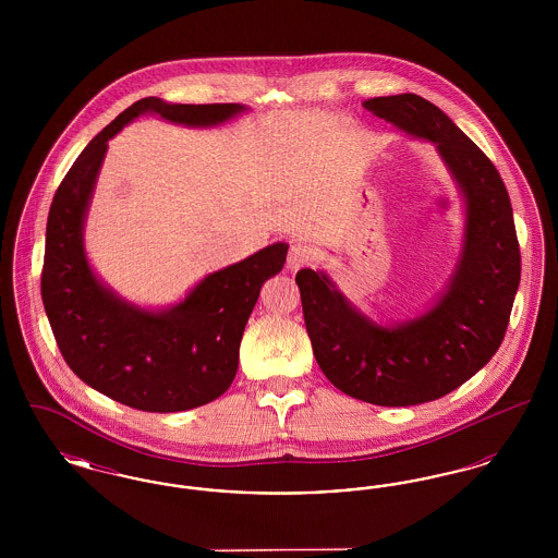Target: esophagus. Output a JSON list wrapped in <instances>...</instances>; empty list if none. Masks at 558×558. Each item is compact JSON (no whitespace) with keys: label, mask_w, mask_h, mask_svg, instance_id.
Here are the masks:
<instances>
[{"label":"esophagus","mask_w":558,"mask_h":558,"mask_svg":"<svg viewBox=\"0 0 558 558\" xmlns=\"http://www.w3.org/2000/svg\"><path fill=\"white\" fill-rule=\"evenodd\" d=\"M310 259H312V248L305 242H301V240L291 242L289 259H287V267L289 269H299V267L307 266Z\"/></svg>","instance_id":"obj_1"}]
</instances>
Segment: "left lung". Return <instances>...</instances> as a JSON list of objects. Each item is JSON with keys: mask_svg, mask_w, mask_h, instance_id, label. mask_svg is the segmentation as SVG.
Returning <instances> with one entry per match:
<instances>
[{"mask_svg": "<svg viewBox=\"0 0 558 558\" xmlns=\"http://www.w3.org/2000/svg\"><path fill=\"white\" fill-rule=\"evenodd\" d=\"M364 108L433 142L464 194V244L450 287L421 318L387 328L360 314L326 274L307 267L294 280L326 378L374 405H416L458 389L502 345L521 251L498 169L446 112L416 94L372 98Z\"/></svg>", "mask_w": 558, "mask_h": 558, "instance_id": "left-lung-1", "label": "left lung"}]
</instances>
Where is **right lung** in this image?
Returning <instances> with one entry per match:
<instances>
[{"label":"right lung","instance_id":"right-lung-1","mask_svg":"<svg viewBox=\"0 0 558 558\" xmlns=\"http://www.w3.org/2000/svg\"><path fill=\"white\" fill-rule=\"evenodd\" d=\"M242 105H167L142 98L98 133L53 194L46 228L41 299L53 339L81 380L144 412H182L223 396L239 371V349L267 278L287 262L276 242L201 280L165 312H146L107 289L87 264L83 223L108 140L144 112L190 128L230 121Z\"/></svg>","mask_w":558,"mask_h":558}]
</instances>
